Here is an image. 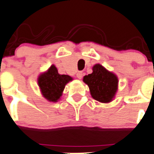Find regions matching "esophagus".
<instances>
[{
    "instance_id": "esophagus-1",
    "label": "esophagus",
    "mask_w": 154,
    "mask_h": 154,
    "mask_svg": "<svg viewBox=\"0 0 154 154\" xmlns=\"http://www.w3.org/2000/svg\"><path fill=\"white\" fill-rule=\"evenodd\" d=\"M83 77V73L82 71H79L77 74V77L78 79H82V77Z\"/></svg>"
}]
</instances>
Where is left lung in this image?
I'll list each match as a JSON object with an SVG mask.
<instances>
[{
    "mask_svg": "<svg viewBox=\"0 0 154 154\" xmlns=\"http://www.w3.org/2000/svg\"><path fill=\"white\" fill-rule=\"evenodd\" d=\"M83 82L89 86L92 98L102 103L112 101L118 86L117 76L99 64L94 65L92 74L84 76Z\"/></svg>",
    "mask_w": 154,
    "mask_h": 154,
    "instance_id": "obj_1",
    "label": "left lung"
}]
</instances>
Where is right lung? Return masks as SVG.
Returning a JSON list of instances; mask_svg holds the SVG:
<instances>
[{
	"label": "right lung",
	"mask_w": 154,
	"mask_h": 154,
	"mask_svg": "<svg viewBox=\"0 0 154 154\" xmlns=\"http://www.w3.org/2000/svg\"><path fill=\"white\" fill-rule=\"evenodd\" d=\"M72 80L70 76L59 74L57 68L52 65L47 72L38 78V85L45 98L50 101H57L62 95L66 83Z\"/></svg>",
	"instance_id": "obj_1"
}]
</instances>
